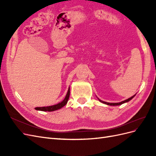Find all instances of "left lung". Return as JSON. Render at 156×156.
<instances>
[{
    "mask_svg": "<svg viewBox=\"0 0 156 156\" xmlns=\"http://www.w3.org/2000/svg\"><path fill=\"white\" fill-rule=\"evenodd\" d=\"M135 95H136V94H135V95H133L132 97H131V98H128V99H127V100H124V101H122L119 102V103H108V102H105V101H103L100 100V99H99L98 98V99L99 101H100V102H101L102 103H104V104H106V105H107L116 106V105H122V104H123V103H127V102L131 100H132V99H133V98L135 96Z\"/></svg>",
    "mask_w": 156,
    "mask_h": 156,
    "instance_id": "obj_1",
    "label": "left lung"
}]
</instances>
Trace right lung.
I'll use <instances>...</instances> for the list:
<instances>
[{
    "label": "right lung",
    "mask_w": 156,
    "mask_h": 156,
    "mask_svg": "<svg viewBox=\"0 0 156 156\" xmlns=\"http://www.w3.org/2000/svg\"><path fill=\"white\" fill-rule=\"evenodd\" d=\"M69 87L68 88V92L66 94V96L65 98L64 99V100L62 101L61 102L57 103V104L54 105H51V106H47V107H36L35 109L37 111H49V112H51V111H56L58 109H60L62 107H63L64 106H65L66 105V103L68 101V99L69 97V94H70V91H69Z\"/></svg>",
    "instance_id": "1"
}]
</instances>
